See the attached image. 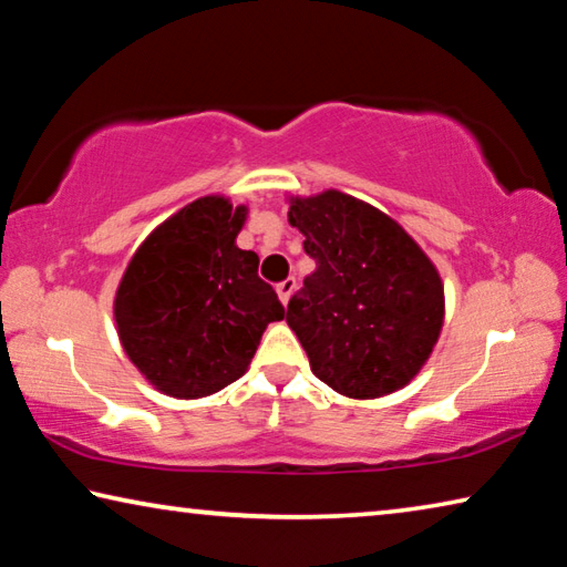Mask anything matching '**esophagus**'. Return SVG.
I'll return each instance as SVG.
<instances>
[{
    "label": "esophagus",
    "mask_w": 567,
    "mask_h": 567,
    "mask_svg": "<svg viewBox=\"0 0 567 567\" xmlns=\"http://www.w3.org/2000/svg\"><path fill=\"white\" fill-rule=\"evenodd\" d=\"M295 287H297L295 277H287V280H282L280 285H277V295H280V302H282V305L290 302V297H292V292H295Z\"/></svg>",
    "instance_id": "1"
}]
</instances>
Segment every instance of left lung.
Instances as JSON below:
<instances>
[{"label": "left lung", "instance_id": "obj_1", "mask_svg": "<svg viewBox=\"0 0 567 567\" xmlns=\"http://www.w3.org/2000/svg\"><path fill=\"white\" fill-rule=\"evenodd\" d=\"M287 217L318 265L285 312L315 378L354 400L405 388L445 320L433 260L395 219L338 189L290 197Z\"/></svg>", "mask_w": 567, "mask_h": 567}]
</instances>
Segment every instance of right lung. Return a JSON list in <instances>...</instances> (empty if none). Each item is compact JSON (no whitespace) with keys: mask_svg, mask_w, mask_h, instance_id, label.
Masks as SVG:
<instances>
[{"mask_svg":"<svg viewBox=\"0 0 567 567\" xmlns=\"http://www.w3.org/2000/svg\"><path fill=\"white\" fill-rule=\"evenodd\" d=\"M247 207L199 197L152 229L114 295L124 352L169 398L197 400L247 372L265 328L285 307L257 277L252 249L237 235Z\"/></svg>","mask_w":567,"mask_h":567,"instance_id":"1","label":"right lung"}]
</instances>
